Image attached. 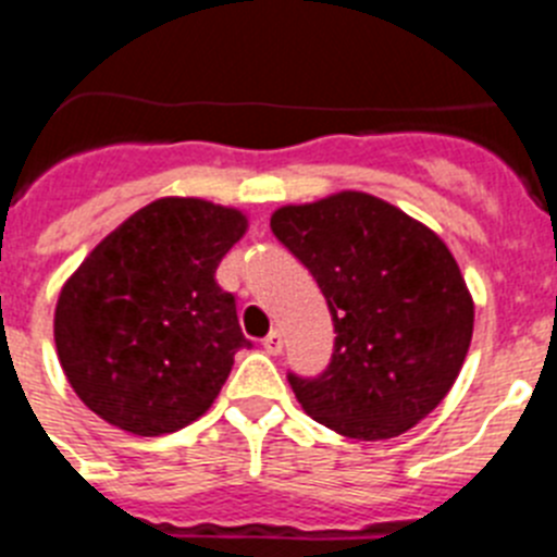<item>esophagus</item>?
I'll return each instance as SVG.
<instances>
[{
    "mask_svg": "<svg viewBox=\"0 0 557 557\" xmlns=\"http://www.w3.org/2000/svg\"><path fill=\"white\" fill-rule=\"evenodd\" d=\"M262 346H264V351L268 354H282V346H284V339H282V332H270L268 337L262 339Z\"/></svg>",
    "mask_w": 557,
    "mask_h": 557,
    "instance_id": "esophagus-1",
    "label": "esophagus"
}]
</instances>
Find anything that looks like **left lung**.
<instances>
[{"label":"left lung","instance_id":"left-lung-1","mask_svg":"<svg viewBox=\"0 0 557 557\" xmlns=\"http://www.w3.org/2000/svg\"><path fill=\"white\" fill-rule=\"evenodd\" d=\"M270 228L312 273L337 334L318 376L287 373L304 410L359 441L396 437L430 416L455 385L474 329L449 248L366 191L284 206Z\"/></svg>","mask_w":557,"mask_h":557}]
</instances>
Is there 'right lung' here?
Here are the masks:
<instances>
[{
    "label": "right lung",
    "mask_w": 557,
    "mask_h": 557,
    "mask_svg": "<svg viewBox=\"0 0 557 557\" xmlns=\"http://www.w3.org/2000/svg\"><path fill=\"white\" fill-rule=\"evenodd\" d=\"M234 209L164 198L102 239L63 284L55 346L88 410L133 435L203 416L250 348L214 273L245 234Z\"/></svg>",
    "instance_id": "add662e5"
}]
</instances>
